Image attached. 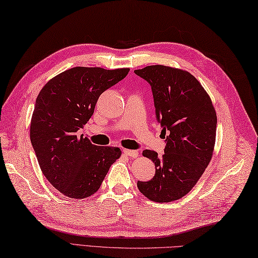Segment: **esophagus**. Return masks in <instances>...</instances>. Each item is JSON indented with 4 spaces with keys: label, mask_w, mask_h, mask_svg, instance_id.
I'll return each mask as SVG.
<instances>
[{
    "label": "esophagus",
    "mask_w": 258,
    "mask_h": 258,
    "mask_svg": "<svg viewBox=\"0 0 258 258\" xmlns=\"http://www.w3.org/2000/svg\"><path fill=\"white\" fill-rule=\"evenodd\" d=\"M123 152H124L125 155H127L130 157L135 158V157L139 156V152L135 151V150H123Z\"/></svg>",
    "instance_id": "esophagus-1"
}]
</instances>
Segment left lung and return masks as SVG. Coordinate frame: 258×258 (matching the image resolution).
Returning a JSON list of instances; mask_svg holds the SVG:
<instances>
[{"instance_id":"left-lung-1","label":"left lung","mask_w":258,"mask_h":258,"mask_svg":"<svg viewBox=\"0 0 258 258\" xmlns=\"http://www.w3.org/2000/svg\"><path fill=\"white\" fill-rule=\"evenodd\" d=\"M134 73L152 87L157 122L165 140L164 155L143 151L155 164V175L138 182L153 202L182 199L194 187L211 162L216 138V112L206 91L187 71L150 65Z\"/></svg>"}]
</instances>
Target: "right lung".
<instances>
[{
	"mask_svg": "<svg viewBox=\"0 0 258 258\" xmlns=\"http://www.w3.org/2000/svg\"><path fill=\"white\" fill-rule=\"evenodd\" d=\"M130 69L73 68L50 80L38 93L30 138L41 171L71 199H86L101 187L118 147L97 146L79 135L104 91L122 81Z\"/></svg>",
	"mask_w": 258,
	"mask_h": 258,
	"instance_id": "right-lung-1",
	"label": "right lung"
}]
</instances>
